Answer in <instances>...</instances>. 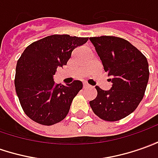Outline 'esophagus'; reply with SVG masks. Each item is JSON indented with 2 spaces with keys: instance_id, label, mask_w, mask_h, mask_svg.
Returning a JSON list of instances; mask_svg holds the SVG:
<instances>
[{
  "instance_id": "esophagus-1",
  "label": "esophagus",
  "mask_w": 158,
  "mask_h": 158,
  "mask_svg": "<svg viewBox=\"0 0 158 158\" xmlns=\"http://www.w3.org/2000/svg\"><path fill=\"white\" fill-rule=\"evenodd\" d=\"M87 87H89V85H88V84H86V83H84L83 84V88H84V89H85V88H87Z\"/></svg>"
}]
</instances>
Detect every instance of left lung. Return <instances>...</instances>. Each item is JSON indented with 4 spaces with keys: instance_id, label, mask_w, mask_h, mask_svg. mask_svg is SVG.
<instances>
[{
    "instance_id": "obj_1",
    "label": "left lung",
    "mask_w": 158,
    "mask_h": 158,
    "mask_svg": "<svg viewBox=\"0 0 158 158\" xmlns=\"http://www.w3.org/2000/svg\"><path fill=\"white\" fill-rule=\"evenodd\" d=\"M89 40L112 83L108 91L95 86L98 95L90 101V106L101 119L110 122L122 119L136 110L143 98L150 75L146 57L119 37L100 36Z\"/></svg>"
}]
</instances>
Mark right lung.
Returning <instances> with one entry per match:
<instances>
[{
	"instance_id": "add662e5",
	"label": "right lung",
	"mask_w": 158,
	"mask_h": 158,
	"mask_svg": "<svg viewBox=\"0 0 158 158\" xmlns=\"http://www.w3.org/2000/svg\"><path fill=\"white\" fill-rule=\"evenodd\" d=\"M88 38L53 34L32 43L16 65L15 85L26 115L43 125H52L65 118L73 99L83 87L79 80L56 85L53 75L66 65L75 48Z\"/></svg>"
}]
</instances>
